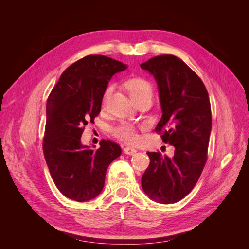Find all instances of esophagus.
Returning <instances> with one entry per match:
<instances>
[{
  "instance_id": "obj_1",
  "label": "esophagus",
  "mask_w": 249,
  "mask_h": 249,
  "mask_svg": "<svg viewBox=\"0 0 249 249\" xmlns=\"http://www.w3.org/2000/svg\"><path fill=\"white\" fill-rule=\"evenodd\" d=\"M124 153L125 155H130V156H133V155H135V154L137 153V150L135 149V148H133V147L126 146V147H124Z\"/></svg>"
}]
</instances>
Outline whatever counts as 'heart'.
I'll return each mask as SVG.
<instances>
[{"instance_id": "1", "label": "heart", "mask_w": 249, "mask_h": 249, "mask_svg": "<svg viewBox=\"0 0 249 249\" xmlns=\"http://www.w3.org/2000/svg\"><path fill=\"white\" fill-rule=\"evenodd\" d=\"M126 88L129 90L130 95L132 96L133 100H136L137 97L141 96L144 93L152 92V87H150L149 83L142 78L130 79L126 82ZM111 92H112V87H108L104 93L103 105L106 104ZM111 133L115 138L119 139L120 141H124L125 143H136L139 139L135 126L132 124L126 123V122H122L118 124L112 126Z\"/></svg>"}]
</instances>
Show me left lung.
I'll return each instance as SVG.
<instances>
[{
    "instance_id": "8db88e82",
    "label": "left lung",
    "mask_w": 249,
    "mask_h": 249,
    "mask_svg": "<svg viewBox=\"0 0 249 249\" xmlns=\"http://www.w3.org/2000/svg\"><path fill=\"white\" fill-rule=\"evenodd\" d=\"M140 67L153 74L159 90L162 117L156 132L175 146L172 158L147 153L141 185L150 199L168 205L191 192L205 167L212 129L209 94L197 74L173 55L154 57Z\"/></svg>"
}]
</instances>
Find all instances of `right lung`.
I'll list each match as a JSON object with an SVG mask.
<instances>
[{"label": "right lung", "instance_id": "add662e5", "mask_svg": "<svg viewBox=\"0 0 249 249\" xmlns=\"http://www.w3.org/2000/svg\"><path fill=\"white\" fill-rule=\"evenodd\" d=\"M125 69L117 60L89 55L67 67L50 93L42 148L51 177L67 198L83 202L96 197L109 165L122 154L115 142L102 140L94 150L82 144L81 136L101 112L109 81Z\"/></svg>", "mask_w": 249, "mask_h": 249}]
</instances>
